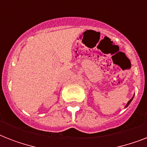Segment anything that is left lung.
I'll use <instances>...</instances> for the list:
<instances>
[{"instance_id":"left-lung-1","label":"left lung","mask_w":147,"mask_h":147,"mask_svg":"<svg viewBox=\"0 0 147 147\" xmlns=\"http://www.w3.org/2000/svg\"><path fill=\"white\" fill-rule=\"evenodd\" d=\"M134 96H133V98H131V99H130V100H129V101H128V102H127V105H126V106H125V108H126V107H127L128 106H129V105H130V102H131V101H132V100H133V98H134Z\"/></svg>"}]
</instances>
